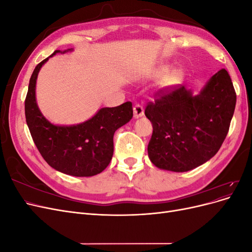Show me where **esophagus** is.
<instances>
[{"instance_id":"34e87169","label":"esophagus","mask_w":252,"mask_h":252,"mask_svg":"<svg viewBox=\"0 0 252 252\" xmlns=\"http://www.w3.org/2000/svg\"><path fill=\"white\" fill-rule=\"evenodd\" d=\"M143 114H144V108H143V106L140 105V104L134 105V107H133V117H134L135 119H138V118H141V117L143 116Z\"/></svg>"}]
</instances>
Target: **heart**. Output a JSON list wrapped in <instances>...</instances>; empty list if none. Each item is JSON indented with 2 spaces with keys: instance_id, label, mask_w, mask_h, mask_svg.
Returning <instances> with one entry per match:
<instances>
[{
  "instance_id": "obj_1",
  "label": "heart",
  "mask_w": 252,
  "mask_h": 252,
  "mask_svg": "<svg viewBox=\"0 0 252 252\" xmlns=\"http://www.w3.org/2000/svg\"><path fill=\"white\" fill-rule=\"evenodd\" d=\"M167 72H168V68H167V67H164V68H162V69H161V72H159V74H161V75H164V74H166ZM182 75H183L182 70H180V69L174 70L173 72H171V73L169 74V77H168V82H169V83H171V84L178 83V82H180V81H181V79H182Z\"/></svg>"
}]
</instances>
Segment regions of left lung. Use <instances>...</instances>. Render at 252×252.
I'll use <instances>...</instances> for the list:
<instances>
[{"label":"left lung","instance_id":"1","mask_svg":"<svg viewBox=\"0 0 252 252\" xmlns=\"http://www.w3.org/2000/svg\"><path fill=\"white\" fill-rule=\"evenodd\" d=\"M236 94L220 69L197 95L183 85L159 89L145 108L154 131L148 157L159 169L191 170L216 156L229 130Z\"/></svg>","mask_w":252,"mask_h":252}]
</instances>
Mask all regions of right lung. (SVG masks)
I'll use <instances>...</instances> for the list:
<instances>
[{
  "label": "right lung",
  "instance_id": "add662e5",
  "mask_svg": "<svg viewBox=\"0 0 252 252\" xmlns=\"http://www.w3.org/2000/svg\"><path fill=\"white\" fill-rule=\"evenodd\" d=\"M57 52L61 51L56 50L50 57ZM49 58L35 66L29 81L25 117L30 134L41 156L52 168L73 177H93L110 163L113 134L132 119V104L126 102L117 107L101 108L94 117L78 125L51 124L44 118L35 101L37 73Z\"/></svg>",
  "mask_w": 252,
  "mask_h": 252
}]
</instances>
